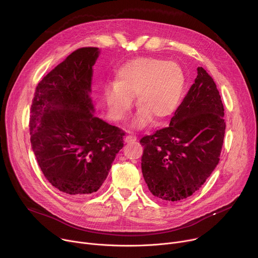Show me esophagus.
<instances>
[{
	"mask_svg": "<svg viewBox=\"0 0 258 258\" xmlns=\"http://www.w3.org/2000/svg\"><path fill=\"white\" fill-rule=\"evenodd\" d=\"M124 141H125V143H133V142H136V141H137V137H136L135 135L131 134V135L126 136V138L124 139Z\"/></svg>",
	"mask_w": 258,
	"mask_h": 258,
	"instance_id": "1",
	"label": "esophagus"
}]
</instances>
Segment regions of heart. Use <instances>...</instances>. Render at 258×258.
Listing matches in <instances>:
<instances>
[{
  "mask_svg": "<svg viewBox=\"0 0 258 258\" xmlns=\"http://www.w3.org/2000/svg\"><path fill=\"white\" fill-rule=\"evenodd\" d=\"M183 89L185 76L174 62L153 57H140L125 62L115 73L114 86H107L104 97L111 116L122 119L137 95L141 108L135 125L144 127L151 121L164 120L176 110Z\"/></svg>",
  "mask_w": 258,
  "mask_h": 258,
  "instance_id": "b5f03b06",
  "label": "heart"
}]
</instances>
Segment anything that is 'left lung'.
I'll return each instance as SVG.
<instances>
[{"instance_id": "1", "label": "left lung", "mask_w": 258, "mask_h": 258, "mask_svg": "<svg viewBox=\"0 0 258 258\" xmlns=\"http://www.w3.org/2000/svg\"><path fill=\"white\" fill-rule=\"evenodd\" d=\"M225 109L213 79L202 67L169 126L145 136L141 158L150 192L164 201L190 197L219 161L226 131Z\"/></svg>"}]
</instances>
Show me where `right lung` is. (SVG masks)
<instances>
[{"label":"right lung","instance_id":"1","mask_svg":"<svg viewBox=\"0 0 258 258\" xmlns=\"http://www.w3.org/2000/svg\"><path fill=\"white\" fill-rule=\"evenodd\" d=\"M98 48L73 51L39 83L30 108L32 151L45 177L71 196L97 192L124 132L94 115L89 96Z\"/></svg>","mask_w":258,"mask_h":258}]
</instances>
